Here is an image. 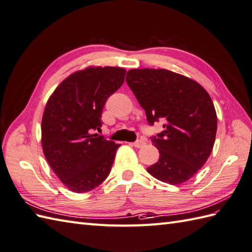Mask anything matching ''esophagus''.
Segmentation results:
<instances>
[{"instance_id":"34e87169","label":"esophagus","mask_w":252,"mask_h":252,"mask_svg":"<svg viewBox=\"0 0 252 252\" xmlns=\"http://www.w3.org/2000/svg\"><path fill=\"white\" fill-rule=\"evenodd\" d=\"M145 142L144 140H142V139H139V140H136V142H134L132 145L134 146V147H136V148H140V147H143V146H145Z\"/></svg>"}]
</instances>
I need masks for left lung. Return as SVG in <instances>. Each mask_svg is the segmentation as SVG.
<instances>
[{"mask_svg": "<svg viewBox=\"0 0 252 252\" xmlns=\"http://www.w3.org/2000/svg\"><path fill=\"white\" fill-rule=\"evenodd\" d=\"M126 80L148 124L164 122L163 131L151 137L160 157L147 172L169 185L188 181L205 164L217 133V115L207 91L184 75L161 68L130 69Z\"/></svg>", "mask_w": 252, "mask_h": 252, "instance_id": "left-lung-1", "label": "left lung"}]
</instances>
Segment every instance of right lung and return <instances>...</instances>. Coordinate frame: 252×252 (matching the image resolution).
<instances>
[{
	"label": "right lung",
	"mask_w": 252,
	"mask_h": 252,
	"mask_svg": "<svg viewBox=\"0 0 252 252\" xmlns=\"http://www.w3.org/2000/svg\"><path fill=\"white\" fill-rule=\"evenodd\" d=\"M125 76L126 69L121 67H87L64 79L46 104L43 151L68 190H93L110 173L120 144L92 131L102 126L104 105L124 84Z\"/></svg>",
	"instance_id": "add662e5"
}]
</instances>
